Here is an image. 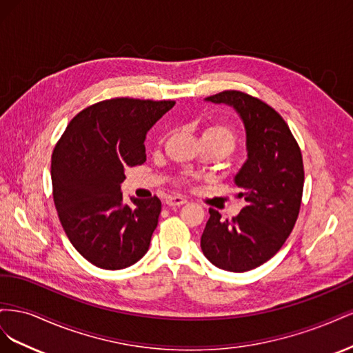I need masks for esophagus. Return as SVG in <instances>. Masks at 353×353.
<instances>
[{"instance_id": "obj_1", "label": "esophagus", "mask_w": 353, "mask_h": 353, "mask_svg": "<svg viewBox=\"0 0 353 353\" xmlns=\"http://www.w3.org/2000/svg\"><path fill=\"white\" fill-rule=\"evenodd\" d=\"M165 203L168 206H183L187 203V199L181 197V196H172V197H168L165 200Z\"/></svg>"}]
</instances>
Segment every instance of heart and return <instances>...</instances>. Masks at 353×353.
<instances>
[{"mask_svg":"<svg viewBox=\"0 0 353 353\" xmlns=\"http://www.w3.org/2000/svg\"><path fill=\"white\" fill-rule=\"evenodd\" d=\"M201 140L223 144L231 153L237 144V134L231 125L223 122H215L205 128V131L201 134Z\"/></svg>","mask_w":353,"mask_h":353,"instance_id":"obj_1","label":"heart"}]
</instances>
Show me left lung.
<instances>
[{
  "label": "left lung",
  "instance_id": "left-lung-1",
  "mask_svg": "<svg viewBox=\"0 0 353 353\" xmlns=\"http://www.w3.org/2000/svg\"><path fill=\"white\" fill-rule=\"evenodd\" d=\"M206 101L228 104L245 130V160L234 178L245 206L236 218H210L201 234V250L221 270L245 272L270 261L294 227L303 193V160L297 141L279 112L241 91H222Z\"/></svg>",
  "mask_w": 353,
  "mask_h": 353
}]
</instances>
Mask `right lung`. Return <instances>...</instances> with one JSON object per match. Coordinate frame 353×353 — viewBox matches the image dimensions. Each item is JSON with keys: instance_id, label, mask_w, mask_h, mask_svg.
Returning a JSON list of instances; mask_svg holds the SVG:
<instances>
[{"instance_id": "obj_1", "label": "right lung", "mask_w": 353, "mask_h": 353, "mask_svg": "<svg viewBox=\"0 0 353 353\" xmlns=\"http://www.w3.org/2000/svg\"><path fill=\"white\" fill-rule=\"evenodd\" d=\"M175 105L172 100L112 99L69 122L51 156L52 197L73 248L103 270L140 261L157 227L162 203L154 196L125 205V170L145 162L148 130Z\"/></svg>"}]
</instances>
